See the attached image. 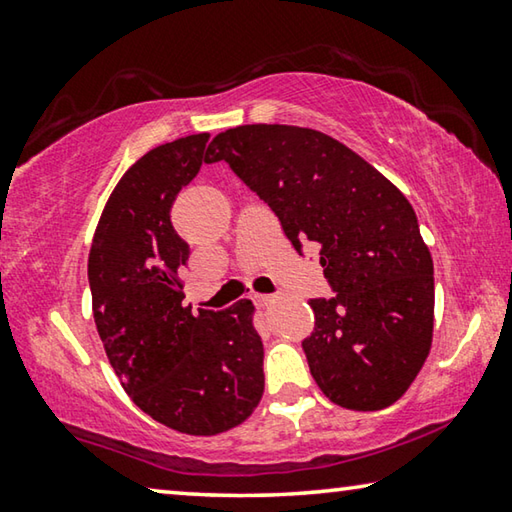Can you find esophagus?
Masks as SVG:
<instances>
[{
  "mask_svg": "<svg viewBox=\"0 0 512 512\" xmlns=\"http://www.w3.org/2000/svg\"><path fill=\"white\" fill-rule=\"evenodd\" d=\"M275 296H271V293H257L255 296V305L257 307H262V309H268V307H273L275 305Z\"/></svg>",
  "mask_w": 512,
  "mask_h": 512,
  "instance_id": "34e87169",
  "label": "esophagus"
}]
</instances>
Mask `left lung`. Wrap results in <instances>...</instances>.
Segmentation results:
<instances>
[{
  "label": "left lung",
  "mask_w": 512,
  "mask_h": 512,
  "mask_svg": "<svg viewBox=\"0 0 512 512\" xmlns=\"http://www.w3.org/2000/svg\"><path fill=\"white\" fill-rule=\"evenodd\" d=\"M219 160L271 207L298 253L320 246L334 296L309 300L316 325L302 341L320 391L352 411L400 400L433 336V262L406 196L311 128H230L207 146L205 162Z\"/></svg>",
  "instance_id": "1"
}]
</instances>
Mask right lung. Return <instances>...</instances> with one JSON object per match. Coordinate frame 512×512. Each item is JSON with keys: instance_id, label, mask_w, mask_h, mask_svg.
Listing matches in <instances>:
<instances>
[{"instance_id": "1", "label": "right lung", "mask_w": 512, "mask_h": 512, "mask_svg": "<svg viewBox=\"0 0 512 512\" xmlns=\"http://www.w3.org/2000/svg\"><path fill=\"white\" fill-rule=\"evenodd\" d=\"M207 140L187 135L142 155L112 189L88 257L94 323L121 386L146 415L189 436L237 427L264 393L253 302L183 305L189 244L169 212L205 162Z\"/></svg>"}]
</instances>
